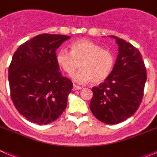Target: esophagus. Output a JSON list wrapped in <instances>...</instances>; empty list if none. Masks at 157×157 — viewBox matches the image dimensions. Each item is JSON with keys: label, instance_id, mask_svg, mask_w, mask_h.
I'll use <instances>...</instances> for the list:
<instances>
[{"label": "esophagus", "instance_id": "1", "mask_svg": "<svg viewBox=\"0 0 157 157\" xmlns=\"http://www.w3.org/2000/svg\"><path fill=\"white\" fill-rule=\"evenodd\" d=\"M82 87L79 86H77V85H74L73 86V90L75 91V90H81Z\"/></svg>", "mask_w": 157, "mask_h": 157}]
</instances>
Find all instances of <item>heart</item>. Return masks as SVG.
<instances>
[{"label": "heart", "mask_w": 157, "mask_h": 157, "mask_svg": "<svg viewBox=\"0 0 157 157\" xmlns=\"http://www.w3.org/2000/svg\"><path fill=\"white\" fill-rule=\"evenodd\" d=\"M70 47L71 52L64 48L59 49L56 60L58 66L69 75L81 63V70L72 75L75 82L101 83L111 75L116 64V56L112 50L86 39L74 41Z\"/></svg>", "instance_id": "1"}]
</instances>
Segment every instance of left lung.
<instances>
[{"label": "left lung", "instance_id": "1", "mask_svg": "<svg viewBox=\"0 0 157 157\" xmlns=\"http://www.w3.org/2000/svg\"><path fill=\"white\" fill-rule=\"evenodd\" d=\"M118 54L113 71L104 82L93 87L90 109L107 124L125 121L138 110L143 98L146 68L138 48L116 36Z\"/></svg>", "mask_w": 157, "mask_h": 157}]
</instances>
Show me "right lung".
I'll return each mask as SVG.
<instances>
[{"instance_id":"add662e5","label":"right lung","mask_w":157,"mask_h":157,"mask_svg":"<svg viewBox=\"0 0 157 157\" xmlns=\"http://www.w3.org/2000/svg\"><path fill=\"white\" fill-rule=\"evenodd\" d=\"M70 36L42 34L22 44L8 67L11 98L18 112L38 125L52 123L65 110L72 82L62 76L56 50Z\"/></svg>"}]
</instances>
